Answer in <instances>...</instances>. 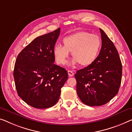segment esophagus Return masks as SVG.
<instances>
[{
	"mask_svg": "<svg viewBox=\"0 0 132 132\" xmlns=\"http://www.w3.org/2000/svg\"><path fill=\"white\" fill-rule=\"evenodd\" d=\"M68 73L69 76H70V77H71V76H73L74 75V73L72 71H71V70H68Z\"/></svg>",
	"mask_w": 132,
	"mask_h": 132,
	"instance_id": "1",
	"label": "esophagus"
}]
</instances>
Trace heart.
<instances>
[{"mask_svg": "<svg viewBox=\"0 0 132 132\" xmlns=\"http://www.w3.org/2000/svg\"><path fill=\"white\" fill-rule=\"evenodd\" d=\"M63 46L56 44L53 53L57 63L64 65L72 52L73 58L70 65L78 63L83 67L89 66L97 59L102 46V41L97 35L85 31H80L64 37Z\"/></svg>", "mask_w": 132, "mask_h": 132, "instance_id": "1", "label": "heart"}]
</instances>
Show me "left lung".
<instances>
[{"mask_svg":"<svg viewBox=\"0 0 132 132\" xmlns=\"http://www.w3.org/2000/svg\"><path fill=\"white\" fill-rule=\"evenodd\" d=\"M100 30L102 46L97 59L75 75L78 95L89 106L109 102L118 93L121 81L122 64L119 53L104 31Z\"/></svg>","mask_w":132,"mask_h":132,"instance_id":"1","label":"left lung"}]
</instances>
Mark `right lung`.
I'll return each mask as SVG.
<instances>
[{
    "label": "right lung",
    "instance_id": "add662e5",
    "mask_svg": "<svg viewBox=\"0 0 132 132\" xmlns=\"http://www.w3.org/2000/svg\"><path fill=\"white\" fill-rule=\"evenodd\" d=\"M60 28L35 38L16 60L13 77L18 95L36 109L54 105L68 79L65 69L54 64L53 50Z\"/></svg>",
    "mask_w": 132,
    "mask_h": 132
}]
</instances>
